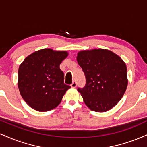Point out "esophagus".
Masks as SVG:
<instances>
[{
  "label": "esophagus",
  "mask_w": 147,
  "mask_h": 147,
  "mask_svg": "<svg viewBox=\"0 0 147 147\" xmlns=\"http://www.w3.org/2000/svg\"><path fill=\"white\" fill-rule=\"evenodd\" d=\"M70 86H71L72 88H75L76 86H77V83H76L75 81H74V82H72V83L71 84V85H70Z\"/></svg>",
  "instance_id": "esophagus-1"
}]
</instances>
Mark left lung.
<instances>
[{
	"mask_svg": "<svg viewBox=\"0 0 147 147\" xmlns=\"http://www.w3.org/2000/svg\"><path fill=\"white\" fill-rule=\"evenodd\" d=\"M77 60L86 77L84 87L77 89L86 105L96 112H106L114 107L127 88L125 63L104 49L79 52Z\"/></svg>",
	"mask_w": 147,
	"mask_h": 147,
	"instance_id": "8db88e82",
	"label": "left lung"
}]
</instances>
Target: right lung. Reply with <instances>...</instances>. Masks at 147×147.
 I'll use <instances>...</instances> for the list:
<instances>
[{
  "label": "right lung",
  "instance_id": "add662e5",
  "mask_svg": "<svg viewBox=\"0 0 147 147\" xmlns=\"http://www.w3.org/2000/svg\"><path fill=\"white\" fill-rule=\"evenodd\" d=\"M68 55L65 51L43 49L27 57L20 65V93L34 110L43 112L56 108L70 88L64 84V74L59 68Z\"/></svg>",
  "mask_w": 147,
  "mask_h": 147
}]
</instances>
